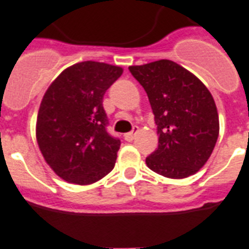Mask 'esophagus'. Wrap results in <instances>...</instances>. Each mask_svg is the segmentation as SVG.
I'll list each match as a JSON object with an SVG mask.
<instances>
[{
  "mask_svg": "<svg viewBox=\"0 0 249 249\" xmlns=\"http://www.w3.org/2000/svg\"><path fill=\"white\" fill-rule=\"evenodd\" d=\"M139 132V127L137 126H135L133 127V129H132V132H128V133H126V135H124V140H126V141H128V142H131V141H132L133 139H135V136H136V133Z\"/></svg>",
  "mask_w": 249,
  "mask_h": 249,
  "instance_id": "1",
  "label": "esophagus"
}]
</instances>
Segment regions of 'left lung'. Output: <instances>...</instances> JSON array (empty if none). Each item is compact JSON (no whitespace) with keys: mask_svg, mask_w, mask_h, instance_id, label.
I'll list each match as a JSON object with an SVG mask.
<instances>
[{"mask_svg":"<svg viewBox=\"0 0 249 249\" xmlns=\"http://www.w3.org/2000/svg\"><path fill=\"white\" fill-rule=\"evenodd\" d=\"M145 89L155 116L159 143L146 165L160 176H194L213 154L219 114L211 92L197 76L169 59L129 66Z\"/></svg>","mask_w":249,"mask_h":249,"instance_id":"8db88e82","label":"left lung"}]
</instances>
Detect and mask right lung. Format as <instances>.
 <instances>
[{
  "instance_id": "obj_1",
  "label": "right lung",
  "mask_w": 249,
  "mask_h": 249,
  "mask_svg": "<svg viewBox=\"0 0 249 249\" xmlns=\"http://www.w3.org/2000/svg\"><path fill=\"white\" fill-rule=\"evenodd\" d=\"M122 73L120 66L79 62L63 70L44 92L36 142L46 163L66 182L92 184L114 168L121 141L107 132L103 96Z\"/></svg>"
}]
</instances>
